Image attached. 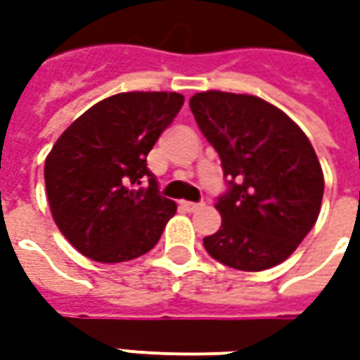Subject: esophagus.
I'll return each instance as SVG.
<instances>
[{
	"label": "esophagus",
	"instance_id": "1",
	"mask_svg": "<svg viewBox=\"0 0 360 360\" xmlns=\"http://www.w3.org/2000/svg\"><path fill=\"white\" fill-rule=\"evenodd\" d=\"M180 208H182V210H186V212H196V210H200V208H204V202H200V204H196V202L182 200V202H180Z\"/></svg>",
	"mask_w": 360,
	"mask_h": 360
}]
</instances>
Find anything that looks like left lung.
<instances>
[{"label": "left lung", "instance_id": "8db88e82", "mask_svg": "<svg viewBox=\"0 0 360 360\" xmlns=\"http://www.w3.org/2000/svg\"><path fill=\"white\" fill-rule=\"evenodd\" d=\"M190 110L230 180L206 252L244 272L284 262L321 212L325 176L311 140L283 110L250 94L198 91Z\"/></svg>", "mask_w": 360, "mask_h": 360}]
</instances>
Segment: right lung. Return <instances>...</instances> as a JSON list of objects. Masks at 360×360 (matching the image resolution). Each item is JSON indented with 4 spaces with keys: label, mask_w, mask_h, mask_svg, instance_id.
Here are the masks:
<instances>
[{
    "label": "right lung",
    "mask_w": 360,
    "mask_h": 360,
    "mask_svg": "<svg viewBox=\"0 0 360 360\" xmlns=\"http://www.w3.org/2000/svg\"><path fill=\"white\" fill-rule=\"evenodd\" d=\"M182 104L176 91H124L58 138L44 166L46 192L56 226L77 252L112 264L156 246L176 202L158 194L146 156Z\"/></svg>",
    "instance_id": "obj_1"
}]
</instances>
